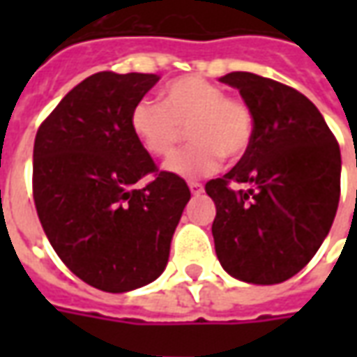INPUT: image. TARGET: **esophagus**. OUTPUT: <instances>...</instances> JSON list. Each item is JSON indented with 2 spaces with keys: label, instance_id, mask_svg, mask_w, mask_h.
<instances>
[{
  "label": "esophagus",
  "instance_id": "34e87169",
  "mask_svg": "<svg viewBox=\"0 0 357 357\" xmlns=\"http://www.w3.org/2000/svg\"><path fill=\"white\" fill-rule=\"evenodd\" d=\"M189 189H191V193L193 195H201L202 193V183H199V181H189Z\"/></svg>",
  "mask_w": 357,
  "mask_h": 357
}]
</instances>
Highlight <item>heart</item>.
<instances>
[{"instance_id": "1", "label": "heart", "mask_w": 357, "mask_h": 357, "mask_svg": "<svg viewBox=\"0 0 357 357\" xmlns=\"http://www.w3.org/2000/svg\"><path fill=\"white\" fill-rule=\"evenodd\" d=\"M130 128L149 155L168 158L183 137L193 141L166 164L181 178L218 170L222 156L239 160L255 139V114L245 99L227 95L201 76H179L162 89V105L139 101L130 112Z\"/></svg>"}]
</instances>
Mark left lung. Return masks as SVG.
Returning a JSON list of instances; mask_svg holds the SVG:
<instances>
[{
    "label": "left lung",
    "instance_id": "obj_1",
    "mask_svg": "<svg viewBox=\"0 0 357 357\" xmlns=\"http://www.w3.org/2000/svg\"><path fill=\"white\" fill-rule=\"evenodd\" d=\"M220 82L250 105L255 139L224 178L204 185L216 204L218 260L241 281L283 283L314 258L337 214V137L314 102L291 86L252 73H229Z\"/></svg>",
    "mask_w": 357,
    "mask_h": 357
}]
</instances>
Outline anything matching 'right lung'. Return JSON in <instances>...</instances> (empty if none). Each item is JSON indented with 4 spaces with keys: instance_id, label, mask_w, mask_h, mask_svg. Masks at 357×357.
Segmentation results:
<instances>
[{
    "instance_id": "obj_1",
    "label": "right lung",
    "mask_w": 357,
    "mask_h": 357,
    "mask_svg": "<svg viewBox=\"0 0 357 357\" xmlns=\"http://www.w3.org/2000/svg\"><path fill=\"white\" fill-rule=\"evenodd\" d=\"M156 74L97 73L63 97L34 141L32 195L40 224L66 268L99 291L155 281L191 191L158 170L130 128ZM145 175L147 186L135 187Z\"/></svg>"
}]
</instances>
